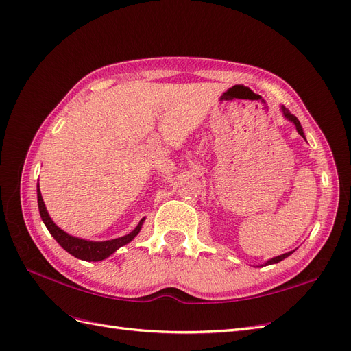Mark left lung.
<instances>
[{
	"label": "left lung",
	"mask_w": 351,
	"mask_h": 351,
	"mask_svg": "<svg viewBox=\"0 0 351 351\" xmlns=\"http://www.w3.org/2000/svg\"><path fill=\"white\" fill-rule=\"evenodd\" d=\"M281 109H282V112H284V117H285L288 121H291V122L295 123V127H297V131H298V134H300L302 138H305V135H304V131H302V127H301V123H300L298 118H297V117H293V115L291 114V112H289V110H288L285 106H282ZM291 254H292V252H288V254H284V255H281V256H275V258L269 259V261L266 262L265 265H272V263H278V262H281L282 259L288 258Z\"/></svg>",
	"instance_id": "obj_1"
}]
</instances>
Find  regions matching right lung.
Masks as SVG:
<instances>
[{"label": "right lung", "instance_id": "add662e5", "mask_svg": "<svg viewBox=\"0 0 351 351\" xmlns=\"http://www.w3.org/2000/svg\"><path fill=\"white\" fill-rule=\"evenodd\" d=\"M37 202H38V212L41 216V220L45 221L46 228L49 229L50 234L54 237L58 243L69 252L70 255H73L77 259L82 261H88V262H97V261H104L105 258L110 256L115 250H118L121 246L130 243L134 237L139 233L143 228L144 219L138 223V226L128 234H125L122 237H118V239H112V241H105V242H92V241H85V239H79V237L70 236L66 232H63L60 228H58L54 224V221L50 219L43 197H41V193L37 184Z\"/></svg>", "mask_w": 351, "mask_h": 351}]
</instances>
